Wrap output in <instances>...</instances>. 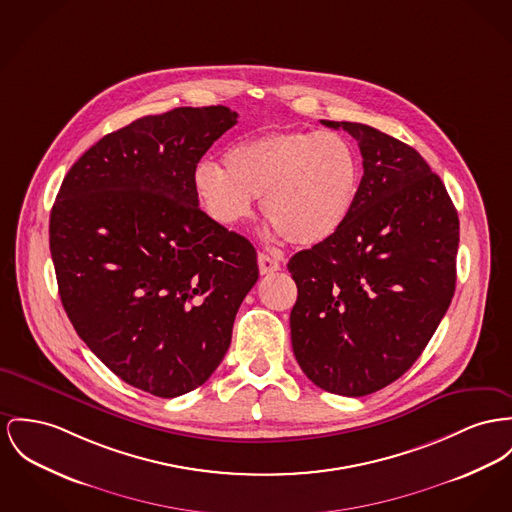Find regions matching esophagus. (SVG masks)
I'll return each mask as SVG.
<instances>
[{
	"instance_id": "1",
	"label": "esophagus",
	"mask_w": 512,
	"mask_h": 512,
	"mask_svg": "<svg viewBox=\"0 0 512 512\" xmlns=\"http://www.w3.org/2000/svg\"><path fill=\"white\" fill-rule=\"evenodd\" d=\"M258 266H260V273L262 275H270V273L281 270L279 260H275L272 256H268V254H258Z\"/></svg>"
}]
</instances>
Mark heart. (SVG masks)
I'll list each match as a JSON object with an SVG mask.
<instances>
[{"instance_id":"heart-1","label":"heart","mask_w":512,"mask_h":512,"mask_svg":"<svg viewBox=\"0 0 512 512\" xmlns=\"http://www.w3.org/2000/svg\"><path fill=\"white\" fill-rule=\"evenodd\" d=\"M225 169L200 163L194 190L221 227H237L252 213L254 196L275 235L297 246L330 239L347 221L359 192V159L332 132H270L235 143Z\"/></svg>"}]
</instances>
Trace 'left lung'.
Returning <instances> with one entry per match:
<instances>
[{"label": "left lung", "mask_w": 512, "mask_h": 512, "mask_svg": "<svg viewBox=\"0 0 512 512\" xmlns=\"http://www.w3.org/2000/svg\"><path fill=\"white\" fill-rule=\"evenodd\" d=\"M322 124L357 139L363 178L340 231L287 264L291 341L316 386L359 398L398 380L433 338L456 287L460 223L413 147L365 124Z\"/></svg>", "instance_id": "obj_1"}]
</instances>
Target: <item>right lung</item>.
Instances as JSON below:
<instances>
[{
    "label": "right lung",
    "mask_w": 512,
    "mask_h": 512,
    "mask_svg": "<svg viewBox=\"0 0 512 512\" xmlns=\"http://www.w3.org/2000/svg\"><path fill=\"white\" fill-rule=\"evenodd\" d=\"M227 106H180L97 141L50 213L69 320L130 386L176 398L223 361L258 281L254 246L200 209L194 171L237 124Z\"/></svg>",
    "instance_id": "add662e5"
}]
</instances>
